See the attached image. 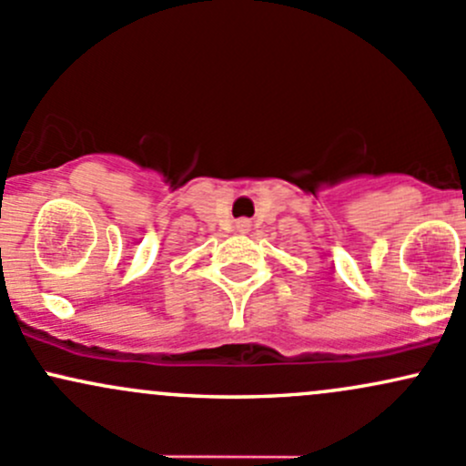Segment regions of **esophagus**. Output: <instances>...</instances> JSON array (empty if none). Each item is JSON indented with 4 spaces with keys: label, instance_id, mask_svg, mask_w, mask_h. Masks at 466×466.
Returning a JSON list of instances; mask_svg holds the SVG:
<instances>
[{
    "label": "esophagus",
    "instance_id": "obj_1",
    "mask_svg": "<svg viewBox=\"0 0 466 466\" xmlns=\"http://www.w3.org/2000/svg\"><path fill=\"white\" fill-rule=\"evenodd\" d=\"M248 227H251V224H248V219H239V222H238L239 231H248Z\"/></svg>",
    "mask_w": 466,
    "mask_h": 466
}]
</instances>
